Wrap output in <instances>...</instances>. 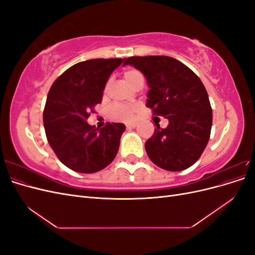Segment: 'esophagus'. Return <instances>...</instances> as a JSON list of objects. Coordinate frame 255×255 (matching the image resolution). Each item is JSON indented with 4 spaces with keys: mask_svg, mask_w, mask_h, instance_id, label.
I'll use <instances>...</instances> for the list:
<instances>
[{
    "mask_svg": "<svg viewBox=\"0 0 255 255\" xmlns=\"http://www.w3.org/2000/svg\"><path fill=\"white\" fill-rule=\"evenodd\" d=\"M137 127V122L133 121V122H128L127 123V128H134Z\"/></svg>",
    "mask_w": 255,
    "mask_h": 255,
    "instance_id": "obj_1",
    "label": "esophagus"
}]
</instances>
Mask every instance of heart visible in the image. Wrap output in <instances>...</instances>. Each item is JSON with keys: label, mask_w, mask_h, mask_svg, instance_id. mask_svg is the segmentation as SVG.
<instances>
[{"label": "heart", "mask_w": 255, "mask_h": 255, "mask_svg": "<svg viewBox=\"0 0 255 255\" xmlns=\"http://www.w3.org/2000/svg\"><path fill=\"white\" fill-rule=\"evenodd\" d=\"M125 78L128 81V83L133 86L138 79L143 78V76L138 70H135V69H129V70H127L125 72ZM107 86H109V84H107ZM136 109H137L136 105L116 104L113 107V115L114 117L119 118V119H129L133 116V113L135 112Z\"/></svg>", "instance_id": "obj_1"}]
</instances>
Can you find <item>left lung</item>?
<instances>
[{
  "label": "left lung",
  "instance_id": "obj_1",
  "mask_svg": "<svg viewBox=\"0 0 255 255\" xmlns=\"http://www.w3.org/2000/svg\"><path fill=\"white\" fill-rule=\"evenodd\" d=\"M139 70L148 83L146 107L167 118L145 141L149 158L168 171H182L201 156L210 139L213 114L203 83L181 61L169 56H132L123 66Z\"/></svg>",
  "mask_w": 255,
  "mask_h": 255
}]
</instances>
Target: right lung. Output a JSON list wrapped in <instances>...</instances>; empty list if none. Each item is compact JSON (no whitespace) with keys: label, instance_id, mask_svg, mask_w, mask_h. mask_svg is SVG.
<instances>
[{"label":"right lung","instance_id":"1","mask_svg":"<svg viewBox=\"0 0 255 255\" xmlns=\"http://www.w3.org/2000/svg\"><path fill=\"white\" fill-rule=\"evenodd\" d=\"M125 58L81 61L53 83L43 111L48 141L59 160L81 173H94L109 166L119 150L126 130L123 123L95 128L87 123L90 112L101 103L111 74Z\"/></svg>","mask_w":255,"mask_h":255}]
</instances>
